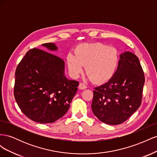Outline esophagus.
Masks as SVG:
<instances>
[{
	"label": "esophagus",
	"instance_id": "1",
	"mask_svg": "<svg viewBox=\"0 0 157 157\" xmlns=\"http://www.w3.org/2000/svg\"><path fill=\"white\" fill-rule=\"evenodd\" d=\"M78 88H79V89H80V90H84V89H86V88H87V86H86V85H85L84 83H80L79 84V86H78Z\"/></svg>",
	"mask_w": 157,
	"mask_h": 157
}]
</instances>
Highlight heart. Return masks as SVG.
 <instances>
[{"label":"heart","mask_w":157,"mask_h":157,"mask_svg":"<svg viewBox=\"0 0 157 157\" xmlns=\"http://www.w3.org/2000/svg\"><path fill=\"white\" fill-rule=\"evenodd\" d=\"M75 54L66 57L68 68L74 77L82 72L84 66L86 74L94 82L103 83L115 74L120 58L117 50L101 43H84L75 50Z\"/></svg>","instance_id":"1"}]
</instances>
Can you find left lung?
<instances>
[{
    "mask_svg": "<svg viewBox=\"0 0 157 157\" xmlns=\"http://www.w3.org/2000/svg\"><path fill=\"white\" fill-rule=\"evenodd\" d=\"M144 82L138 58L130 52H123L113 77L94 88L92 103L94 115L109 125L125 122L141 105Z\"/></svg>",
    "mask_w": 157,
    "mask_h": 157,
    "instance_id": "8db88e82",
    "label": "left lung"
}]
</instances>
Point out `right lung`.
<instances>
[{"mask_svg": "<svg viewBox=\"0 0 157 157\" xmlns=\"http://www.w3.org/2000/svg\"><path fill=\"white\" fill-rule=\"evenodd\" d=\"M57 51L54 43L42 44ZM14 97L23 114L31 120L52 123L67 112L78 82L65 75V62L59 57L37 48L28 51L15 73Z\"/></svg>", "mask_w": 157, "mask_h": 157, "instance_id": "add662e5", "label": "right lung"}]
</instances>
